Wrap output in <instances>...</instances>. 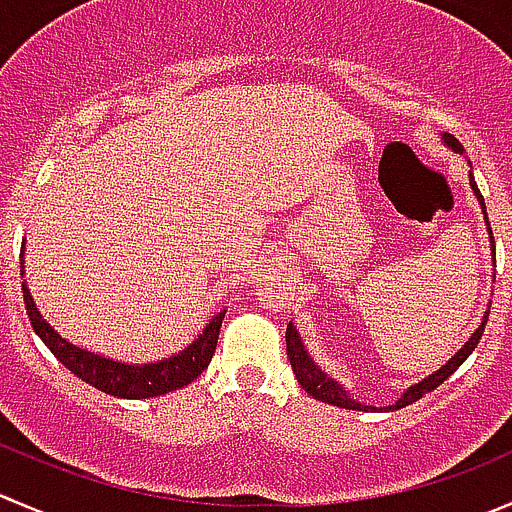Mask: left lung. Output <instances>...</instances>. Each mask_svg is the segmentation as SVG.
Instances as JSON below:
<instances>
[{"label": "left lung", "instance_id": "1", "mask_svg": "<svg viewBox=\"0 0 512 512\" xmlns=\"http://www.w3.org/2000/svg\"><path fill=\"white\" fill-rule=\"evenodd\" d=\"M440 140H443V145L448 147V150H453L455 155H465L463 145H460V142L455 140L453 135L443 132V135H440ZM468 165H470V162H468ZM468 180H470V190L475 192V197H478L480 210H483V220H485V227H488V235H490V255H493V267H495L493 230H490L488 212H485V200H483V195H480L478 185H475L473 167H470V172H468ZM493 280H495V277H493ZM488 315H490V305H488V310H485V315H483V320H480V325L475 327L473 335H470L468 340H465V345L460 347V350L455 352V355L450 357V360L445 362V365H440V370L430 372L428 377H423V380H420V382L410 385V388L405 390V393L400 395V398L395 400L393 405H385V408H380V410H400V408H405V405H410V403H415V400H420V398H423V395L433 393V390L438 388V385H443V382L448 380V377L453 375V372L458 370V367L463 365L465 360H468L470 352H473L475 347H478L480 337H483V330H485V322H488ZM285 340H287V357H290L292 372H295V377H297V382H300V385H302V390H307V393H310L312 398L322 400V403H327V405H337V408H345V410H375V408H372V405H365V403H360V400L352 398V395L347 393L345 388H342V385L335 380V377L327 375V372L322 370V367L317 365L315 360H312L310 352H307V347H305V342H302L300 332H297V327L292 325V322H290V325H287Z\"/></svg>", "mask_w": 512, "mask_h": 512}]
</instances>
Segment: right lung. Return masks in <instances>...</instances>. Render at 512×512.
Here are the masks:
<instances>
[{"label": "right lung", "mask_w": 512, "mask_h": 512, "mask_svg": "<svg viewBox=\"0 0 512 512\" xmlns=\"http://www.w3.org/2000/svg\"><path fill=\"white\" fill-rule=\"evenodd\" d=\"M22 277H24V240H22ZM24 305H27V315L32 320L34 332L42 337L44 345L52 350V355L62 362L67 370H72L79 380H84L92 388L102 390V393L114 395V398L124 400H142V398H157V395H167L172 390H180L190 385L192 380L202 375L210 365L212 355H215L217 337H220L222 320L225 312L220 310L212 315L205 330L185 347V350L175 352L170 357H162L157 362H122L114 357H104L99 352L87 350V347L74 345L64 335H59L47 317L39 312L37 302H34L32 292H29L27 280L22 282Z\"/></svg>", "instance_id": "right-lung-1"}]
</instances>
